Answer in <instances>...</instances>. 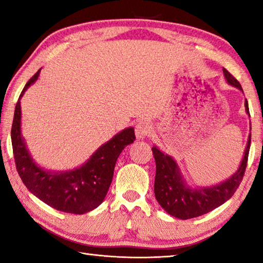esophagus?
<instances>
[{"label": "esophagus", "mask_w": 263, "mask_h": 263, "mask_svg": "<svg viewBox=\"0 0 263 263\" xmlns=\"http://www.w3.org/2000/svg\"><path fill=\"white\" fill-rule=\"evenodd\" d=\"M151 125L149 123L141 121L139 123H137L136 125V137L138 139H144V138L147 137L151 132Z\"/></svg>", "instance_id": "1"}]
</instances>
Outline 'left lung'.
<instances>
[{"instance_id":"1","label":"left lung","mask_w":263,"mask_h":263,"mask_svg":"<svg viewBox=\"0 0 263 263\" xmlns=\"http://www.w3.org/2000/svg\"><path fill=\"white\" fill-rule=\"evenodd\" d=\"M222 72L231 86L242 90L241 84L232 74L225 68H222ZM245 106H246V112L249 114L247 100L245 101ZM249 147H251V136L248 138L241 164L237 173L229 180L210 188L191 189L182 180L180 169L174 160L153 146L152 152L157 164L154 180L155 198L164 209V211L180 219H190L212 211L213 209L229 201L235 190L239 188L247 167Z\"/></svg>"}]
</instances>
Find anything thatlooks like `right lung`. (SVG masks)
Wrapping results in <instances>:
<instances>
[{"label":"right lung","mask_w":263,"mask_h":263,"mask_svg":"<svg viewBox=\"0 0 263 263\" xmlns=\"http://www.w3.org/2000/svg\"><path fill=\"white\" fill-rule=\"evenodd\" d=\"M39 72L41 69L25 84L20 99L38 79ZM135 140V128H125L101 146L82 167L70 172L50 173L34 163L21 136L20 100L16 104L11 126L16 169L26 188L55 210L75 215L94 210L103 202L112 181L115 164L119 154Z\"/></svg>","instance_id":"1"}]
</instances>
